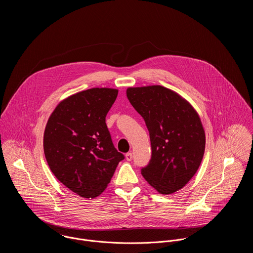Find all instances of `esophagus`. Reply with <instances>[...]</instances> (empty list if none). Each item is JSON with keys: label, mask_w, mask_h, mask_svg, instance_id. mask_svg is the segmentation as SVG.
<instances>
[{"label": "esophagus", "mask_w": 253, "mask_h": 253, "mask_svg": "<svg viewBox=\"0 0 253 253\" xmlns=\"http://www.w3.org/2000/svg\"><path fill=\"white\" fill-rule=\"evenodd\" d=\"M126 161H128V162H130L131 160H132V153H126Z\"/></svg>", "instance_id": "obj_1"}]
</instances>
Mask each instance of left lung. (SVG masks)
Instances as JSON below:
<instances>
[{
  "label": "left lung",
  "mask_w": 253,
  "mask_h": 253,
  "mask_svg": "<svg viewBox=\"0 0 253 253\" xmlns=\"http://www.w3.org/2000/svg\"><path fill=\"white\" fill-rule=\"evenodd\" d=\"M126 96L144 119L152 157L141 173L160 194L182 189L202 163L206 133L199 114L177 92L162 85L128 87Z\"/></svg>",
  "instance_id": "1"
}]
</instances>
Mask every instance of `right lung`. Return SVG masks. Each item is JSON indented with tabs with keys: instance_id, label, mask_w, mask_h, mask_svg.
Here are the masks:
<instances>
[{
	"instance_id": "obj_1",
	"label": "right lung",
	"mask_w": 253,
	"mask_h": 253,
	"mask_svg": "<svg viewBox=\"0 0 253 253\" xmlns=\"http://www.w3.org/2000/svg\"><path fill=\"white\" fill-rule=\"evenodd\" d=\"M118 89L93 87L58 103L43 133V152L54 176L84 199L108 186L124 155L114 147L105 118Z\"/></svg>"
}]
</instances>
